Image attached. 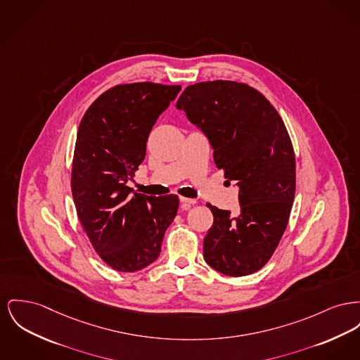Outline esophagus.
<instances>
[{
	"instance_id": "34e87169",
	"label": "esophagus",
	"mask_w": 360,
	"mask_h": 360,
	"mask_svg": "<svg viewBox=\"0 0 360 360\" xmlns=\"http://www.w3.org/2000/svg\"><path fill=\"white\" fill-rule=\"evenodd\" d=\"M179 201L185 205V208H186V210H188L191 205H194V204L197 202L194 198H186V197H181V198H179Z\"/></svg>"
}]
</instances>
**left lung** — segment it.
<instances>
[{
  "label": "left lung",
  "mask_w": 360,
  "mask_h": 360,
  "mask_svg": "<svg viewBox=\"0 0 360 360\" xmlns=\"http://www.w3.org/2000/svg\"><path fill=\"white\" fill-rule=\"evenodd\" d=\"M208 139L213 160L238 186L233 216L208 204L213 224L204 259L223 275H250L275 253L295 197V155L283 120L249 85L226 80L189 85L176 102Z\"/></svg>",
  "instance_id": "8db88e82"
}]
</instances>
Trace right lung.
<instances>
[{
  "label": "right lung",
  "mask_w": 360,
  "mask_h": 360,
  "mask_svg": "<svg viewBox=\"0 0 360 360\" xmlns=\"http://www.w3.org/2000/svg\"><path fill=\"white\" fill-rule=\"evenodd\" d=\"M179 91V85H117L89 106L80 122L72 166L73 201L94 249L118 272L152 264L176 216V195L134 193L127 181L146 158L152 127Z\"/></svg>",
  "instance_id": "add662e5"
}]
</instances>
